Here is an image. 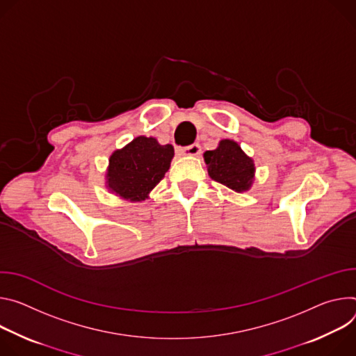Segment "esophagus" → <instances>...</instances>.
<instances>
[{
	"label": "esophagus",
	"mask_w": 356,
	"mask_h": 356,
	"mask_svg": "<svg viewBox=\"0 0 356 356\" xmlns=\"http://www.w3.org/2000/svg\"><path fill=\"white\" fill-rule=\"evenodd\" d=\"M179 152L182 155H191V156H196L201 154V145L198 143H193L191 145H186V147H181L179 148Z\"/></svg>",
	"instance_id": "esophagus-1"
}]
</instances>
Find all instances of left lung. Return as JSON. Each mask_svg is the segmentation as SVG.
<instances>
[{
    "label": "left lung",
    "instance_id": "obj_1",
    "mask_svg": "<svg viewBox=\"0 0 356 356\" xmlns=\"http://www.w3.org/2000/svg\"><path fill=\"white\" fill-rule=\"evenodd\" d=\"M209 177L236 191L243 192L250 188L254 177V164L242 148L232 140H222L219 147L204 154Z\"/></svg>",
    "mask_w": 356,
    "mask_h": 356
}]
</instances>
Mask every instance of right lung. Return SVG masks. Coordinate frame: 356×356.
Returning <instances> with one entry per match:
<instances>
[{
	"instance_id": "obj_1",
	"label": "right lung",
	"mask_w": 356,
	"mask_h": 356,
	"mask_svg": "<svg viewBox=\"0 0 356 356\" xmlns=\"http://www.w3.org/2000/svg\"><path fill=\"white\" fill-rule=\"evenodd\" d=\"M172 156L171 144L161 145L152 137L140 136L110 156L108 188L126 200L144 201L170 170Z\"/></svg>"
}]
</instances>
